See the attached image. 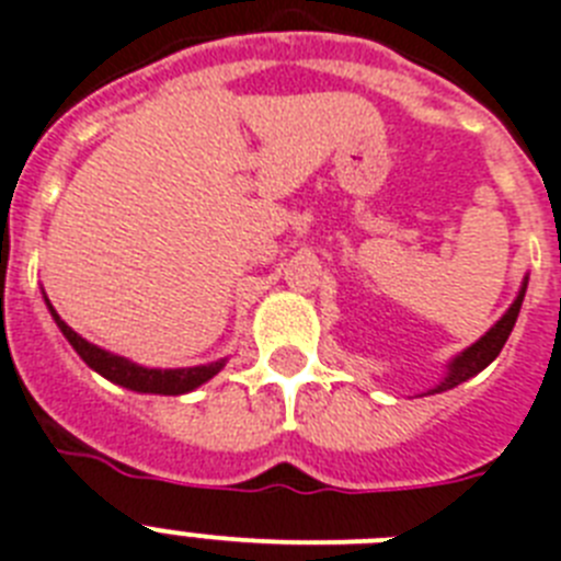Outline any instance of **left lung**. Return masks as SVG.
I'll use <instances>...</instances> for the list:
<instances>
[{
	"label": "left lung",
	"mask_w": 561,
	"mask_h": 561,
	"mask_svg": "<svg viewBox=\"0 0 561 561\" xmlns=\"http://www.w3.org/2000/svg\"><path fill=\"white\" fill-rule=\"evenodd\" d=\"M525 291H527V275H525V280H522V289H519V295H516V300H513L511 307H507V312H504L502 318H499V321L493 323V327H490V330L479 337V341H476V344H470L467 350H461L456 358H450V364H447V373H444L442 381H438L436 387H430L424 396H436V392L453 390V387L465 383L467 378H473V375H479L481 369L488 367V364H493V360H496V355L502 353L504 341L511 337L513 327H516V318H519Z\"/></svg>",
	"instance_id": "1"
}]
</instances>
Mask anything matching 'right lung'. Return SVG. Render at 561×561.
I'll return each instance as SVG.
<instances>
[{
    "label": "right lung",
    "instance_id": "obj_1",
    "mask_svg": "<svg viewBox=\"0 0 561 561\" xmlns=\"http://www.w3.org/2000/svg\"><path fill=\"white\" fill-rule=\"evenodd\" d=\"M45 307H48L50 318L59 327L65 337H68V344L77 350L82 360H85L88 367L100 373L103 378H108L111 383H119L125 390L134 392H151V396H183V392L197 390L201 383L211 381L220 369L226 367V358L211 360V364H201V367H180V369H151V367H140V364H134V360L123 358V355H114L103 346L91 344L82 335L68 327L57 314V309L50 307L48 295H45Z\"/></svg>",
    "mask_w": 561,
    "mask_h": 561
}]
</instances>
